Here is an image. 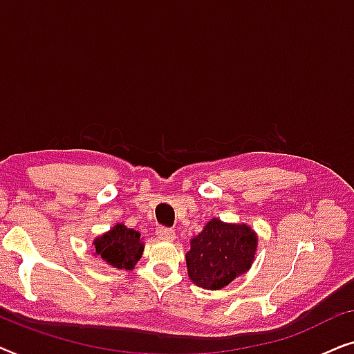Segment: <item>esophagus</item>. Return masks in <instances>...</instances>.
<instances>
[{
  "instance_id": "34e87169",
  "label": "esophagus",
  "mask_w": 354,
  "mask_h": 354,
  "mask_svg": "<svg viewBox=\"0 0 354 354\" xmlns=\"http://www.w3.org/2000/svg\"><path fill=\"white\" fill-rule=\"evenodd\" d=\"M156 235H158V239L162 240V241H174V240H176V232L167 229V227H158Z\"/></svg>"
}]
</instances>
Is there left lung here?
Returning a JSON list of instances; mask_svg holds the SVG:
<instances>
[{"label": "left lung", "instance_id": "left-lung-1", "mask_svg": "<svg viewBox=\"0 0 354 354\" xmlns=\"http://www.w3.org/2000/svg\"><path fill=\"white\" fill-rule=\"evenodd\" d=\"M258 251V234L248 224L212 217L190 240L185 254L188 277L206 290H221L248 272Z\"/></svg>", "mask_w": 354, "mask_h": 354}]
</instances>
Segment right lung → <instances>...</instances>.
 Returning <instances> with one entry per match:
<instances>
[{
  "instance_id": "obj_1",
  "label": "right lung",
  "mask_w": 354,
  "mask_h": 354,
  "mask_svg": "<svg viewBox=\"0 0 354 354\" xmlns=\"http://www.w3.org/2000/svg\"><path fill=\"white\" fill-rule=\"evenodd\" d=\"M93 254L108 268L132 270L142 258L145 243L140 232L118 222L113 229L93 240Z\"/></svg>"
}]
</instances>
